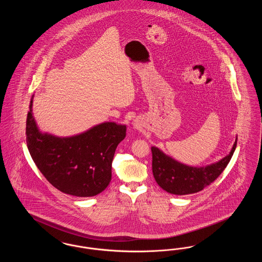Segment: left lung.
<instances>
[{"label":"left lung","mask_w":262,"mask_h":262,"mask_svg":"<svg viewBox=\"0 0 262 262\" xmlns=\"http://www.w3.org/2000/svg\"><path fill=\"white\" fill-rule=\"evenodd\" d=\"M237 137L230 154L217 163L205 167H190L178 162L157 147H151L152 172L164 190L178 194H190L209 186L225 170L237 146Z\"/></svg>","instance_id":"1"}]
</instances>
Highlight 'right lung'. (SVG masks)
<instances>
[{"label": "right lung", "instance_id": "add662e5", "mask_svg": "<svg viewBox=\"0 0 262 262\" xmlns=\"http://www.w3.org/2000/svg\"><path fill=\"white\" fill-rule=\"evenodd\" d=\"M26 118V143L42 174L53 187L67 194L88 198L102 192L111 182L112 162L126 126L108 122L75 137L42 134L32 114Z\"/></svg>", "mask_w": 262, "mask_h": 262}]
</instances>
